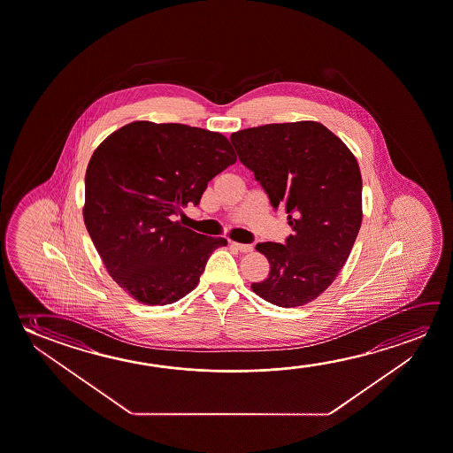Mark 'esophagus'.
<instances>
[{
    "label": "esophagus",
    "instance_id": "1",
    "mask_svg": "<svg viewBox=\"0 0 453 453\" xmlns=\"http://www.w3.org/2000/svg\"><path fill=\"white\" fill-rule=\"evenodd\" d=\"M232 246L240 252H252V250H254L252 244L235 243V242H232Z\"/></svg>",
    "mask_w": 453,
    "mask_h": 453
}]
</instances>
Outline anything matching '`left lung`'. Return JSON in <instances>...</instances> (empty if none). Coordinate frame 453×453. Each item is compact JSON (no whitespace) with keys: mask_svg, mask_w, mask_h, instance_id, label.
Masks as SVG:
<instances>
[{"mask_svg":"<svg viewBox=\"0 0 453 453\" xmlns=\"http://www.w3.org/2000/svg\"><path fill=\"white\" fill-rule=\"evenodd\" d=\"M273 207L286 205L293 234L258 243L270 274L252 292L279 307L304 306L334 282L362 223V179L349 147L313 120L268 124L230 134Z\"/></svg>","mask_w":453,"mask_h":453,"instance_id":"left-lung-1","label":"left lung"}]
</instances>
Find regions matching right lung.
Instances as JSON below:
<instances>
[{
  "mask_svg": "<svg viewBox=\"0 0 453 453\" xmlns=\"http://www.w3.org/2000/svg\"><path fill=\"white\" fill-rule=\"evenodd\" d=\"M237 161L221 133L136 120L92 153L84 179L83 218L118 286L149 306L191 292L210 254L227 244L175 221L199 205L215 175Z\"/></svg>",
  "mask_w": 453,
  "mask_h": 453,
  "instance_id": "add662e5",
  "label": "right lung"
}]
</instances>
